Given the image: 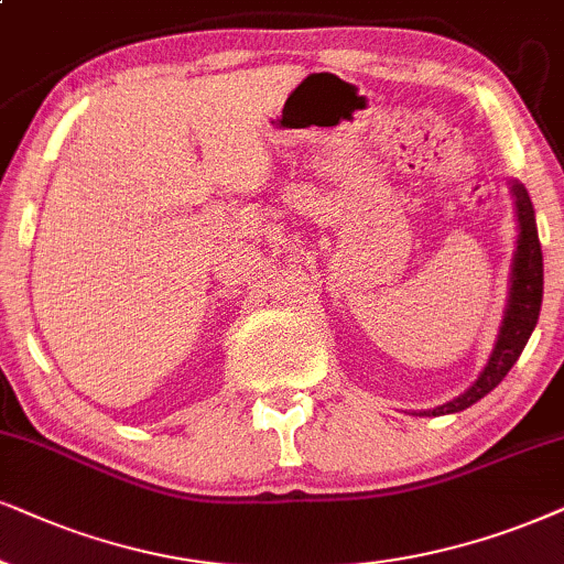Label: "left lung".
<instances>
[{"instance_id":"1","label":"left lung","mask_w":564,"mask_h":564,"mask_svg":"<svg viewBox=\"0 0 564 564\" xmlns=\"http://www.w3.org/2000/svg\"><path fill=\"white\" fill-rule=\"evenodd\" d=\"M512 195L518 205L520 220V237L516 249V262H512V289L508 312H505V323L500 327V338H497L495 351L489 356V365L484 367L471 388L466 393L453 398L451 403L437 405V409L424 411L422 416H442V413H455L474 405L489 390H495L502 382V377L510 372L518 356L523 354L529 344L533 327H536L541 312V296H544V262H541V245L536 234V218H533V205L529 192L520 184H512Z\"/></svg>"}]
</instances>
